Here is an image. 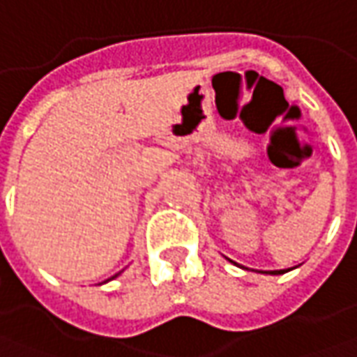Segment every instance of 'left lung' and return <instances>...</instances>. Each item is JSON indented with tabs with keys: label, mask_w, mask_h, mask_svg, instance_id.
<instances>
[{
	"label": "left lung",
	"mask_w": 357,
	"mask_h": 357,
	"mask_svg": "<svg viewBox=\"0 0 357 357\" xmlns=\"http://www.w3.org/2000/svg\"><path fill=\"white\" fill-rule=\"evenodd\" d=\"M286 272H289V268L287 270H268V272H262V274H274V276H278V274H286Z\"/></svg>",
	"instance_id": "obj_1"
}]
</instances>
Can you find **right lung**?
<instances>
[{"label": "right lung", "mask_w": 357, "mask_h": 357, "mask_svg": "<svg viewBox=\"0 0 357 357\" xmlns=\"http://www.w3.org/2000/svg\"><path fill=\"white\" fill-rule=\"evenodd\" d=\"M116 276H118V274H116ZM116 276H112V278H116ZM107 282H108V280H107Z\"/></svg>", "instance_id": "1"}]
</instances>
